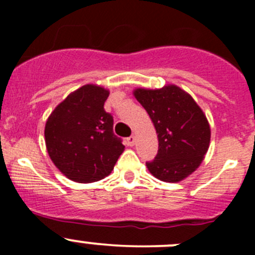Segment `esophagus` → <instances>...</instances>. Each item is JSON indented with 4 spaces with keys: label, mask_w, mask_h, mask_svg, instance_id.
<instances>
[{
    "label": "esophagus",
    "mask_w": 255,
    "mask_h": 255,
    "mask_svg": "<svg viewBox=\"0 0 255 255\" xmlns=\"http://www.w3.org/2000/svg\"><path fill=\"white\" fill-rule=\"evenodd\" d=\"M134 143H135V137H134V135H130V137L127 138V144H128V145L133 146V145H134Z\"/></svg>",
    "instance_id": "esophagus-1"
}]
</instances>
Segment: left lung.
<instances>
[{"label":"left lung","instance_id":"1","mask_svg":"<svg viewBox=\"0 0 255 255\" xmlns=\"http://www.w3.org/2000/svg\"><path fill=\"white\" fill-rule=\"evenodd\" d=\"M135 99L148 112L159 140L158 154L146 168L161 181L176 182L201 164L210 144V126L189 94L174 85L137 89Z\"/></svg>","mask_w":255,"mask_h":255}]
</instances>
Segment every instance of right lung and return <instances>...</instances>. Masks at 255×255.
Segmentation results:
<instances>
[{
  "label": "right lung",
  "instance_id": "right-lung-1",
  "mask_svg": "<svg viewBox=\"0 0 255 255\" xmlns=\"http://www.w3.org/2000/svg\"><path fill=\"white\" fill-rule=\"evenodd\" d=\"M107 97L104 87L85 85L56 106L45 125L49 156L76 182L104 179L125 149L113 133L112 115L104 109Z\"/></svg>",
  "mask_w": 255,
  "mask_h": 255
}]
</instances>
